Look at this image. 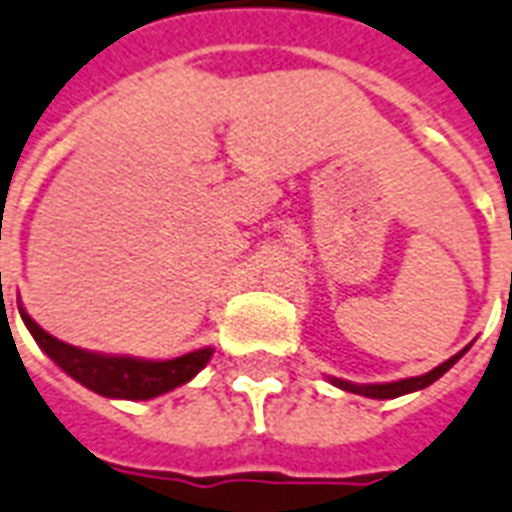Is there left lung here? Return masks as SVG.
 Wrapping results in <instances>:
<instances>
[{
    "instance_id": "1",
    "label": "left lung",
    "mask_w": 512,
    "mask_h": 512,
    "mask_svg": "<svg viewBox=\"0 0 512 512\" xmlns=\"http://www.w3.org/2000/svg\"><path fill=\"white\" fill-rule=\"evenodd\" d=\"M467 352V347L462 352H457L454 358H449L446 363L441 366H435L433 371H427L422 376H411V379H400V382H387V384H355V382H344V379H331L336 387H342L347 392H355V395H366V398H376V400H384V398H400V395H406V392H417V390H425L427 384H433L435 379H441L446 371H449L454 363H457L462 355Z\"/></svg>"
}]
</instances>
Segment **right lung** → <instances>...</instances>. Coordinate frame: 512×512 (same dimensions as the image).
<instances>
[{
	"label": "right lung",
	"mask_w": 512,
	"mask_h": 512,
	"mask_svg": "<svg viewBox=\"0 0 512 512\" xmlns=\"http://www.w3.org/2000/svg\"><path fill=\"white\" fill-rule=\"evenodd\" d=\"M21 310V318L37 344L55 360L58 366L85 384L87 390L98 392L104 398H125V400H149L157 398L162 392L176 390L178 384H186L192 376H197L211 360L213 347L186 352L181 358L173 360H141L125 358V355H98V352L79 350L71 344L55 339L47 334L45 328H39L34 320Z\"/></svg>",
	"instance_id": "1"
}]
</instances>
